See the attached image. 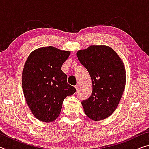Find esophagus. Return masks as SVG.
<instances>
[{
  "label": "esophagus",
  "mask_w": 149,
  "mask_h": 149,
  "mask_svg": "<svg viewBox=\"0 0 149 149\" xmlns=\"http://www.w3.org/2000/svg\"><path fill=\"white\" fill-rule=\"evenodd\" d=\"M75 89H76V91H78V89H79V85H75Z\"/></svg>",
  "instance_id": "1"
}]
</instances>
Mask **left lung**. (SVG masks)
Here are the masks:
<instances>
[{"instance_id":"1","label":"left lung","mask_w":149,"mask_h":149,"mask_svg":"<svg viewBox=\"0 0 149 149\" xmlns=\"http://www.w3.org/2000/svg\"><path fill=\"white\" fill-rule=\"evenodd\" d=\"M78 60L91 79L93 91L81 104L85 114L95 121L109 117L117 108L125 85V71L114 50L104 45H93L77 51Z\"/></svg>"}]
</instances>
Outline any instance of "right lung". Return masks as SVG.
Listing matches in <instances>:
<instances>
[{"label":"right lung","mask_w":149,"mask_h":149,"mask_svg":"<svg viewBox=\"0 0 149 149\" xmlns=\"http://www.w3.org/2000/svg\"><path fill=\"white\" fill-rule=\"evenodd\" d=\"M70 54L53 47H42L32 52L25 63L24 94L33 114L42 122L56 120L65 98L76 91L61 70Z\"/></svg>","instance_id":"add662e5"}]
</instances>
